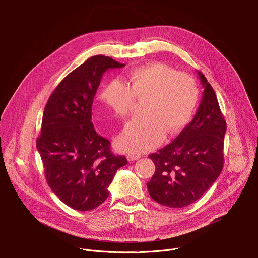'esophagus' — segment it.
Instances as JSON below:
<instances>
[{
  "instance_id": "esophagus-1",
  "label": "esophagus",
  "mask_w": 258,
  "mask_h": 258,
  "mask_svg": "<svg viewBox=\"0 0 258 258\" xmlns=\"http://www.w3.org/2000/svg\"><path fill=\"white\" fill-rule=\"evenodd\" d=\"M139 158H140V155H137V154H128L127 155L128 161H135V160H138Z\"/></svg>"
}]
</instances>
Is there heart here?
<instances>
[{"label":"heart","instance_id":"1","mask_svg":"<svg viewBox=\"0 0 258 258\" xmlns=\"http://www.w3.org/2000/svg\"><path fill=\"white\" fill-rule=\"evenodd\" d=\"M121 82L110 81L102 89L101 101L116 116L131 115L136 100L144 101L143 116L128 122L116 140L122 151L142 153L157 146L164 134L172 136L191 120L199 99L195 79L187 73L154 63L128 71Z\"/></svg>","mask_w":258,"mask_h":258}]
</instances>
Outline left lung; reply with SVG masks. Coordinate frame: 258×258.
<instances>
[{
    "label": "left lung",
    "mask_w": 258,
    "mask_h": 258,
    "mask_svg": "<svg viewBox=\"0 0 258 258\" xmlns=\"http://www.w3.org/2000/svg\"><path fill=\"white\" fill-rule=\"evenodd\" d=\"M204 88L193 120L164 148L148 157L155 172L147 182L157 203L170 208L185 207L198 200L216 180L224 166L227 123L214 90L200 71Z\"/></svg>",
    "instance_id": "obj_1"
}]
</instances>
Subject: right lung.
<instances>
[{"label": "right lung", "mask_w": 258, "mask_h": 258, "mask_svg": "<svg viewBox=\"0 0 258 258\" xmlns=\"http://www.w3.org/2000/svg\"><path fill=\"white\" fill-rule=\"evenodd\" d=\"M110 57L97 55L71 71L57 86L44 110L36 148L48 185L67 206L92 210L109 196L115 172L127 163L114 155L110 142L92 123V105L103 73L121 68Z\"/></svg>", "instance_id": "obj_1"}]
</instances>
